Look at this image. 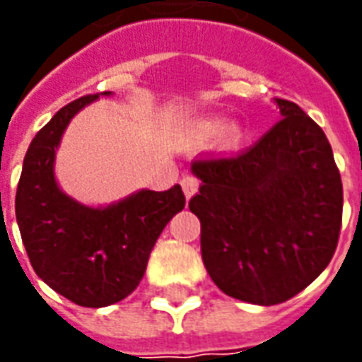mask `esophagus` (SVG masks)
<instances>
[{
  "label": "esophagus",
  "mask_w": 362,
  "mask_h": 362,
  "mask_svg": "<svg viewBox=\"0 0 362 362\" xmlns=\"http://www.w3.org/2000/svg\"><path fill=\"white\" fill-rule=\"evenodd\" d=\"M182 184V189H184V194H186V197H192L194 194L197 192V188H199V180H197L194 174H186L184 178L180 180Z\"/></svg>",
  "instance_id": "obj_1"
}]
</instances>
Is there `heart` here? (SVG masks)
<instances>
[{
  "label": "heart",
  "instance_id": "b5f03b06",
  "mask_svg": "<svg viewBox=\"0 0 362 362\" xmlns=\"http://www.w3.org/2000/svg\"><path fill=\"white\" fill-rule=\"evenodd\" d=\"M221 129V119L211 118V119H204V122H199L194 129V139L196 141H205V139H211L215 135L219 134ZM240 135V129L236 126H228L225 129V137L227 139H236Z\"/></svg>",
  "mask_w": 362,
  "mask_h": 362
}]
</instances>
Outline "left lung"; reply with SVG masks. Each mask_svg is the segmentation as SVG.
Wrapping results in <instances>:
<instances>
[{
  "label": "left lung",
  "mask_w": 362,
  "mask_h": 362,
  "mask_svg": "<svg viewBox=\"0 0 362 362\" xmlns=\"http://www.w3.org/2000/svg\"><path fill=\"white\" fill-rule=\"evenodd\" d=\"M275 103L283 118L250 149L192 163L205 269L225 295L262 306L293 298L326 269L343 213L326 134L295 103Z\"/></svg>",
  "instance_id": "1"
}]
</instances>
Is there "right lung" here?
<instances>
[{
    "instance_id": "add662e5",
    "label": "right lung",
    "mask_w": 362,
    "mask_h": 362,
    "mask_svg": "<svg viewBox=\"0 0 362 362\" xmlns=\"http://www.w3.org/2000/svg\"><path fill=\"white\" fill-rule=\"evenodd\" d=\"M96 98L98 93L69 103L35 135L15 196L21 238L36 275L87 308H103L134 293L163 228L186 205L178 184L166 192L139 189L108 207H87L59 189L54 158L62 135Z\"/></svg>"
}]
</instances>
